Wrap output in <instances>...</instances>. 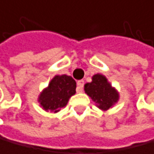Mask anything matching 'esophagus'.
I'll return each mask as SVG.
<instances>
[{
    "label": "esophagus",
    "instance_id": "34e87169",
    "mask_svg": "<svg viewBox=\"0 0 154 154\" xmlns=\"http://www.w3.org/2000/svg\"><path fill=\"white\" fill-rule=\"evenodd\" d=\"M83 85H85V82H83V80H79V82H78V87H76V91H78V92H82V88H83Z\"/></svg>",
    "mask_w": 154,
    "mask_h": 154
}]
</instances>
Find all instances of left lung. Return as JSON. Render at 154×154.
Returning a JSON list of instances; mask_svg holds the SVG:
<instances>
[{
  "mask_svg": "<svg viewBox=\"0 0 154 154\" xmlns=\"http://www.w3.org/2000/svg\"><path fill=\"white\" fill-rule=\"evenodd\" d=\"M85 90L102 110H108L119 99L117 91L110 85L104 75L99 74L92 76V82L86 83Z\"/></svg>",
  "mask_w": 154,
  "mask_h": 154,
  "instance_id": "1",
  "label": "left lung"
}]
</instances>
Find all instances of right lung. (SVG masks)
Listing matches in <instances>:
<instances>
[{
	"instance_id": "1",
	"label": "right lung",
	"mask_w": 154,
	"mask_h": 154,
	"mask_svg": "<svg viewBox=\"0 0 154 154\" xmlns=\"http://www.w3.org/2000/svg\"><path fill=\"white\" fill-rule=\"evenodd\" d=\"M76 82L69 75H56L39 96V102L44 110L56 113L67 105L69 98L75 93Z\"/></svg>"
}]
</instances>
